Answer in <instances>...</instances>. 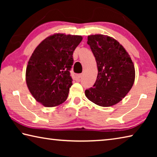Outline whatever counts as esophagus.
Returning <instances> with one entry per match:
<instances>
[{
    "label": "esophagus",
    "instance_id": "34e87169",
    "mask_svg": "<svg viewBox=\"0 0 157 157\" xmlns=\"http://www.w3.org/2000/svg\"><path fill=\"white\" fill-rule=\"evenodd\" d=\"M76 77H77V78H78V79L81 78L82 77V74H78V75H76Z\"/></svg>",
    "mask_w": 157,
    "mask_h": 157
}]
</instances>
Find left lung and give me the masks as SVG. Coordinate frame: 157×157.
Masks as SVG:
<instances>
[{
  "label": "left lung",
  "instance_id": "left-lung-1",
  "mask_svg": "<svg viewBox=\"0 0 157 157\" xmlns=\"http://www.w3.org/2000/svg\"><path fill=\"white\" fill-rule=\"evenodd\" d=\"M87 44L96 60L98 73L94 85L85 91V95L101 107L116 105L134 84V63L125 49L112 37L90 35Z\"/></svg>",
  "mask_w": 157,
  "mask_h": 157
}]
</instances>
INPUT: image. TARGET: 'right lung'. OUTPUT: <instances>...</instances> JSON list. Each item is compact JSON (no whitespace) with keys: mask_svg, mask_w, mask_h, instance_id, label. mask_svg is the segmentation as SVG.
Here are the masks:
<instances>
[{"mask_svg":"<svg viewBox=\"0 0 157 157\" xmlns=\"http://www.w3.org/2000/svg\"><path fill=\"white\" fill-rule=\"evenodd\" d=\"M82 40L79 35L55 34L36 48L26 68V83L37 102L45 107L59 105L67 99L73 79V54Z\"/></svg>","mask_w":157,"mask_h":157,"instance_id":"right-lung-1","label":"right lung"}]
</instances>
